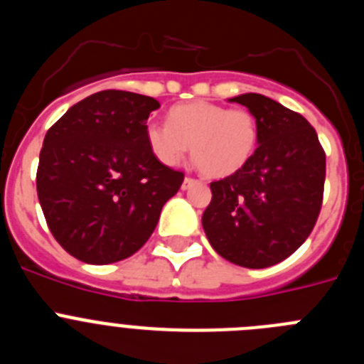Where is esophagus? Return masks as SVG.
Returning <instances> with one entry per match:
<instances>
[{
  "instance_id": "obj_1",
  "label": "esophagus",
  "mask_w": 364,
  "mask_h": 364,
  "mask_svg": "<svg viewBox=\"0 0 364 364\" xmlns=\"http://www.w3.org/2000/svg\"><path fill=\"white\" fill-rule=\"evenodd\" d=\"M195 184H198L197 180L191 178V176H186L184 182H182V189H189V188H193Z\"/></svg>"
}]
</instances>
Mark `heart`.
Segmentation results:
<instances>
[{"instance_id":"b5f03b06","label":"heart","mask_w":364,"mask_h":364,"mask_svg":"<svg viewBox=\"0 0 364 364\" xmlns=\"http://www.w3.org/2000/svg\"><path fill=\"white\" fill-rule=\"evenodd\" d=\"M259 129L250 111L211 102H189L167 112V125L147 122L146 142L162 166L175 167L191 146L193 159L211 178L240 171L257 146Z\"/></svg>"}]
</instances>
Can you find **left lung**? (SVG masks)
Wrapping results in <instances>:
<instances>
[{"label": "left lung", "instance_id": "1", "mask_svg": "<svg viewBox=\"0 0 364 364\" xmlns=\"http://www.w3.org/2000/svg\"><path fill=\"white\" fill-rule=\"evenodd\" d=\"M230 102L257 120V149L240 171L211 182L202 228L220 257L242 268H268L308 239L323 204L326 156L299 112L246 92Z\"/></svg>", "mask_w": 364, "mask_h": 364}]
</instances>
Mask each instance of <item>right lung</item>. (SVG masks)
<instances>
[{"instance_id":"1","label":"right lung","mask_w":364,"mask_h":364,"mask_svg":"<svg viewBox=\"0 0 364 364\" xmlns=\"http://www.w3.org/2000/svg\"><path fill=\"white\" fill-rule=\"evenodd\" d=\"M159 107L151 96L100 91L45 134L38 198L54 239L82 262L111 264L136 253L184 182L147 147V118Z\"/></svg>"}]
</instances>
